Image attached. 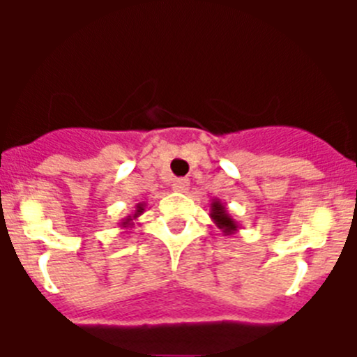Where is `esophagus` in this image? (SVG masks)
Wrapping results in <instances>:
<instances>
[{
	"label": "esophagus",
	"mask_w": 357,
	"mask_h": 357,
	"mask_svg": "<svg viewBox=\"0 0 357 357\" xmlns=\"http://www.w3.org/2000/svg\"><path fill=\"white\" fill-rule=\"evenodd\" d=\"M188 185H189V178H175L172 188L175 189V191H178V193H184L185 189H188Z\"/></svg>",
	"instance_id": "34e87169"
}]
</instances>
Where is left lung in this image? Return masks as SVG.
<instances>
[{
    "instance_id": "8db88e82",
    "label": "left lung",
    "mask_w": 357,
    "mask_h": 357,
    "mask_svg": "<svg viewBox=\"0 0 357 357\" xmlns=\"http://www.w3.org/2000/svg\"><path fill=\"white\" fill-rule=\"evenodd\" d=\"M211 220H213L214 225L218 227V229L222 230L223 236H230V234H236L239 230V223L236 222L234 218H232V214H230L229 207L223 204L220 198H214L213 202H211Z\"/></svg>"
}]
</instances>
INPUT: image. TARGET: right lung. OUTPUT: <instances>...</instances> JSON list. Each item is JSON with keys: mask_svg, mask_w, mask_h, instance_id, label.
<instances>
[{"mask_svg": "<svg viewBox=\"0 0 357 357\" xmlns=\"http://www.w3.org/2000/svg\"><path fill=\"white\" fill-rule=\"evenodd\" d=\"M143 213H144V204H137V206H135V213L132 214V216L123 218L119 227H123V229H132V227L135 225V222H137V218H139Z\"/></svg>", "mask_w": 357, "mask_h": 357, "instance_id": "add662e5", "label": "right lung"}]
</instances>
